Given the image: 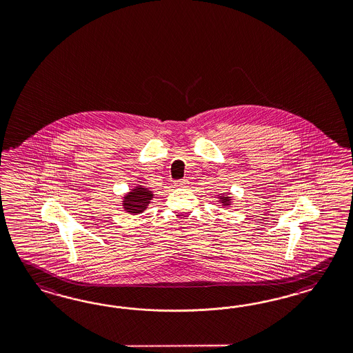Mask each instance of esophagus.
<instances>
[{
	"label": "esophagus",
	"mask_w": 353,
	"mask_h": 353,
	"mask_svg": "<svg viewBox=\"0 0 353 353\" xmlns=\"http://www.w3.org/2000/svg\"><path fill=\"white\" fill-rule=\"evenodd\" d=\"M189 183V181L186 180V179H182V180H179V181H176V185L177 186H186Z\"/></svg>",
	"instance_id": "obj_1"
}]
</instances>
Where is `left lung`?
Here are the masks:
<instances>
[{"label":"left lung","instance_id":"obj_1","mask_svg":"<svg viewBox=\"0 0 353 353\" xmlns=\"http://www.w3.org/2000/svg\"><path fill=\"white\" fill-rule=\"evenodd\" d=\"M220 201H221V203L224 204V205H229L230 203V196H220Z\"/></svg>","mask_w":353,"mask_h":353}]
</instances>
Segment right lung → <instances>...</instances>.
Here are the masks:
<instances>
[{"mask_svg":"<svg viewBox=\"0 0 353 353\" xmlns=\"http://www.w3.org/2000/svg\"><path fill=\"white\" fill-rule=\"evenodd\" d=\"M151 198L152 192H150L148 188L139 185L124 196L123 207L129 214H139L148 208Z\"/></svg>","mask_w":353,"mask_h":353,"instance_id":"right-lung-1","label":"right lung"}]
</instances>
